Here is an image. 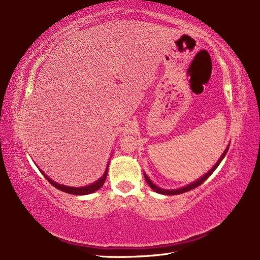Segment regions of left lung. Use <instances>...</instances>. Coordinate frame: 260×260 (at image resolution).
<instances>
[{"label": "left lung", "mask_w": 260, "mask_h": 260, "mask_svg": "<svg viewBox=\"0 0 260 260\" xmlns=\"http://www.w3.org/2000/svg\"><path fill=\"white\" fill-rule=\"evenodd\" d=\"M228 148L229 147H227V150H225L224 152H223V154L221 155V157L219 158V161L217 162V164L214 165V167L209 171V172L206 174V175H203L202 178H200L199 179L198 181H196V182H193V183H191L190 185H187V186H184V187H181V189H178V190H164V189H161V187H158V186H156L155 184H153L152 183V181L147 178V176L144 174V178H145V180H146V182H147V184H148V186H151V189L152 190H154L155 192H157V193H161V194H167V196H174V194H181V193H184V192H187V191H190V190H193V189H196L197 186H199V185H201L204 181H206L210 175H211L213 172H214V170L218 168V165L220 164V162L222 161V158L224 157V155L225 154H227V152H228Z\"/></svg>", "instance_id": "8db88e82"}]
</instances>
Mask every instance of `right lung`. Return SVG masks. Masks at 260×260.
<instances>
[{
    "mask_svg": "<svg viewBox=\"0 0 260 260\" xmlns=\"http://www.w3.org/2000/svg\"><path fill=\"white\" fill-rule=\"evenodd\" d=\"M107 171H108V167L106 169V172L104 173V175L102 176L101 179H99L97 182H95V183H92L90 185H87V186H82V187H71V186H64V185H60L59 183H57V182L52 181L51 179H49L48 176L42 172V174L45 175V178L50 182V183L54 186L57 187L58 190L60 191H63L66 193H69V194H75V196H85V194H89V193H92L95 192L97 190L101 189V187L104 185L105 181H106V178H107Z\"/></svg>",
    "mask_w": 260,
    "mask_h": 260,
    "instance_id": "add662e5",
    "label": "right lung"
}]
</instances>
